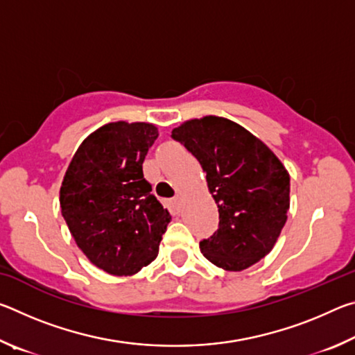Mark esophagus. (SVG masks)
<instances>
[{
    "mask_svg": "<svg viewBox=\"0 0 355 355\" xmlns=\"http://www.w3.org/2000/svg\"><path fill=\"white\" fill-rule=\"evenodd\" d=\"M171 205H172V208H173V209H177V211H178V209H180V205H182V199H180L178 196H177V197H173V199L171 200Z\"/></svg>",
    "mask_w": 355,
    "mask_h": 355,
    "instance_id": "esophagus-1",
    "label": "esophagus"
}]
</instances>
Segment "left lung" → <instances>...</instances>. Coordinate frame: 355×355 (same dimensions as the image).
<instances>
[{"instance_id": "1", "label": "left lung", "mask_w": 355, "mask_h": 355, "mask_svg": "<svg viewBox=\"0 0 355 355\" xmlns=\"http://www.w3.org/2000/svg\"><path fill=\"white\" fill-rule=\"evenodd\" d=\"M172 137L199 159L219 208V225L200 241L207 260L243 271L274 248L290 208V175L277 156L241 125L207 116Z\"/></svg>"}]
</instances>
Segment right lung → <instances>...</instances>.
I'll return each instance as SVG.
<instances>
[{"label":"right lung","instance_id":"right-lung-1","mask_svg":"<svg viewBox=\"0 0 355 355\" xmlns=\"http://www.w3.org/2000/svg\"><path fill=\"white\" fill-rule=\"evenodd\" d=\"M156 137L152 123H107L84 139L65 172L64 219L78 248L107 274L131 275L152 263L171 222L142 172Z\"/></svg>","mask_w":355,"mask_h":355}]
</instances>
